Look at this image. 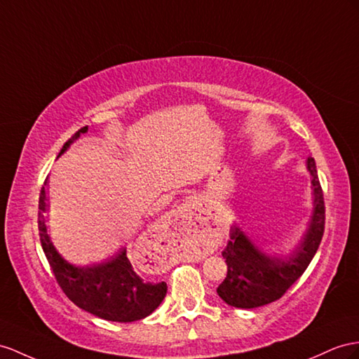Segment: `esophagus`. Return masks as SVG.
<instances>
[{
    "label": "esophagus",
    "instance_id": "obj_1",
    "mask_svg": "<svg viewBox=\"0 0 359 359\" xmlns=\"http://www.w3.org/2000/svg\"><path fill=\"white\" fill-rule=\"evenodd\" d=\"M194 206H196V203L194 201H187V203H183L179 209L182 210V212H191V210H194Z\"/></svg>",
    "mask_w": 359,
    "mask_h": 359
}]
</instances>
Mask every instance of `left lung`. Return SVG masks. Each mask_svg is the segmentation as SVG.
<instances>
[{
	"label": "left lung",
	"mask_w": 359,
	"mask_h": 359,
	"mask_svg": "<svg viewBox=\"0 0 359 359\" xmlns=\"http://www.w3.org/2000/svg\"><path fill=\"white\" fill-rule=\"evenodd\" d=\"M306 168L311 176L314 208L306 232L290 255L265 252L236 223L231 227V240L223 250L227 276L217 288L218 296L227 305L252 309L280 299L314 258L325 232V200L316 161L308 158Z\"/></svg>",
	"instance_id": "obj_1"
}]
</instances>
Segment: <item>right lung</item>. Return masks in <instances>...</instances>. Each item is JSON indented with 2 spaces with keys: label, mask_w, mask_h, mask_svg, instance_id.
I'll return each mask as SVG.
<instances>
[{
  "label": "right lung",
  "mask_w": 359,
  "mask_h": 359,
  "mask_svg": "<svg viewBox=\"0 0 359 359\" xmlns=\"http://www.w3.org/2000/svg\"><path fill=\"white\" fill-rule=\"evenodd\" d=\"M86 132L88 126L81 127L79 132L72 135L63 144L59 156L65 153L69 145ZM45 185H47V180H45L39 196L38 226L41 244L50 267L56 276V280L68 299L92 316L109 321H118V323H132V321L150 316L165 299L167 283L145 282L135 271L127 256L126 247L98 264L77 267V265L68 262L54 247L47 231V224H45L43 212L47 209Z\"/></svg>",
  "instance_id": "right-lung-1"
}]
</instances>
